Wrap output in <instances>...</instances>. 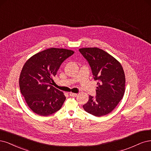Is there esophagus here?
<instances>
[{
	"instance_id": "esophagus-1",
	"label": "esophagus",
	"mask_w": 151,
	"mask_h": 151,
	"mask_svg": "<svg viewBox=\"0 0 151 151\" xmlns=\"http://www.w3.org/2000/svg\"><path fill=\"white\" fill-rule=\"evenodd\" d=\"M70 96H72V97H76L77 96V94L76 93H71V92H70Z\"/></svg>"
}]
</instances>
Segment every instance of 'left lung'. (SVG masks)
Wrapping results in <instances>:
<instances>
[{"label":"left lung","mask_w":151,"mask_h":151,"mask_svg":"<svg viewBox=\"0 0 151 151\" xmlns=\"http://www.w3.org/2000/svg\"><path fill=\"white\" fill-rule=\"evenodd\" d=\"M91 68L95 80H98L96 96H89L83 105L84 110L96 116L110 113L122 99L125 78L120 63L108 52L97 47L79 50Z\"/></svg>","instance_id":"left-lung-1"}]
</instances>
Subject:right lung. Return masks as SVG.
<instances>
[{"label": "right lung", "instance_id": "1", "mask_svg": "<svg viewBox=\"0 0 151 151\" xmlns=\"http://www.w3.org/2000/svg\"><path fill=\"white\" fill-rule=\"evenodd\" d=\"M73 53L71 50L52 47L37 53L24 64L19 87L29 107L36 114L47 116L61 108L66 97L52 86V78L62 63Z\"/></svg>", "mask_w": 151, "mask_h": 151}]
</instances>
